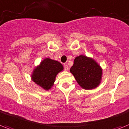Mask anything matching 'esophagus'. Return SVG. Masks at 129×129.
<instances>
[{"instance_id":"1","label":"esophagus","mask_w":129,"mask_h":129,"mask_svg":"<svg viewBox=\"0 0 129 129\" xmlns=\"http://www.w3.org/2000/svg\"><path fill=\"white\" fill-rule=\"evenodd\" d=\"M63 67H64V70H66V71H68V70H69V68H68V65L64 64Z\"/></svg>"}]
</instances>
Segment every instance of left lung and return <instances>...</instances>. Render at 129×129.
<instances>
[{
	"label": "left lung",
	"mask_w": 129,
	"mask_h": 129,
	"mask_svg": "<svg viewBox=\"0 0 129 129\" xmlns=\"http://www.w3.org/2000/svg\"><path fill=\"white\" fill-rule=\"evenodd\" d=\"M70 72L81 88L91 90L97 88L102 80L103 70L93 58L79 55L74 59Z\"/></svg>",
	"instance_id": "left-lung-1"
}]
</instances>
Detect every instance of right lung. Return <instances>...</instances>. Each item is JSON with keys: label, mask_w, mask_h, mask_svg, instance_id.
Instances as JSON below:
<instances>
[{"label": "right lung", "mask_w": 129, "mask_h": 129, "mask_svg": "<svg viewBox=\"0 0 129 129\" xmlns=\"http://www.w3.org/2000/svg\"><path fill=\"white\" fill-rule=\"evenodd\" d=\"M63 70V66L61 63L46 57L33 69L30 77L36 84L46 91H48L54 85L57 74Z\"/></svg>", "instance_id": "obj_1"}]
</instances>
